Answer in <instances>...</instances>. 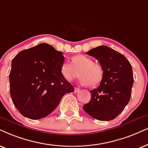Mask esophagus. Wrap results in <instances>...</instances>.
Segmentation results:
<instances>
[{
    "label": "esophagus",
    "instance_id": "1",
    "mask_svg": "<svg viewBox=\"0 0 148 148\" xmlns=\"http://www.w3.org/2000/svg\"><path fill=\"white\" fill-rule=\"evenodd\" d=\"M80 91V89L79 88H77V87H75L74 88V93H78Z\"/></svg>",
    "mask_w": 148,
    "mask_h": 148
}]
</instances>
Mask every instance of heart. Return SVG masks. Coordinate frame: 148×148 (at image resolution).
I'll return each mask as SVG.
<instances>
[{
    "label": "heart",
    "instance_id": "heart-1",
    "mask_svg": "<svg viewBox=\"0 0 148 148\" xmlns=\"http://www.w3.org/2000/svg\"><path fill=\"white\" fill-rule=\"evenodd\" d=\"M72 60V63L64 61L61 65V73L65 80L72 81L80 74L79 81L81 85L95 87L101 83L104 70L100 63L93 62L92 59L83 55L74 56Z\"/></svg>",
    "mask_w": 148,
    "mask_h": 148
}]
</instances>
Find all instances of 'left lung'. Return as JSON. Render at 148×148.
I'll return each mask as SVG.
<instances>
[{"label":"left lung","mask_w":148,"mask_h":148,"mask_svg":"<svg viewBox=\"0 0 148 148\" xmlns=\"http://www.w3.org/2000/svg\"><path fill=\"white\" fill-rule=\"evenodd\" d=\"M86 54L99 61L104 76L100 85L89 91L91 100L83 110L98 120H113L130 101L134 82L132 65L125 56L106 46L92 48Z\"/></svg>","instance_id":"left-lung-1"}]
</instances>
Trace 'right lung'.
I'll return each instance as SVG.
<instances>
[{
  "mask_svg": "<svg viewBox=\"0 0 148 148\" xmlns=\"http://www.w3.org/2000/svg\"><path fill=\"white\" fill-rule=\"evenodd\" d=\"M63 53L42 43L20 51L13 59L9 74L12 102L18 111L31 119L52 113L74 87L61 73Z\"/></svg>",
  "mask_w": 148,
  "mask_h": 148,
  "instance_id": "1",
  "label": "right lung"
}]
</instances>
